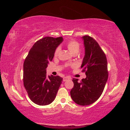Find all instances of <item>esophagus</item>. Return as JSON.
<instances>
[{"label": "esophagus", "mask_w": 130, "mask_h": 130, "mask_svg": "<svg viewBox=\"0 0 130 130\" xmlns=\"http://www.w3.org/2000/svg\"><path fill=\"white\" fill-rule=\"evenodd\" d=\"M71 79V78L69 76H66V77H63V82H65V81H67L68 80H70Z\"/></svg>", "instance_id": "1"}]
</instances>
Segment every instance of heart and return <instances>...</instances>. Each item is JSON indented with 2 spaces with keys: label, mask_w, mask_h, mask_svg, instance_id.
<instances>
[{
  "label": "heart",
  "mask_w": 130,
  "mask_h": 130,
  "mask_svg": "<svg viewBox=\"0 0 130 130\" xmlns=\"http://www.w3.org/2000/svg\"><path fill=\"white\" fill-rule=\"evenodd\" d=\"M67 46L69 50V51L73 54L78 53L80 49L79 43L77 42V41L73 40L69 41L67 43ZM60 47H57L56 49L55 50V54H54L55 56H57V55L59 54L60 52Z\"/></svg>",
  "instance_id": "1"
}]
</instances>
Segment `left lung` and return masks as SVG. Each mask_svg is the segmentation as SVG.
Listing matches in <instances>:
<instances>
[{
  "instance_id": "obj_1",
  "label": "left lung",
  "mask_w": 130,
  "mask_h": 130,
  "mask_svg": "<svg viewBox=\"0 0 130 130\" xmlns=\"http://www.w3.org/2000/svg\"><path fill=\"white\" fill-rule=\"evenodd\" d=\"M85 55L81 68L86 78L79 82L73 79L74 87L70 91L74 102L80 106H88L95 102L103 93L108 73L106 55L96 41L89 36L82 37Z\"/></svg>"
}]
</instances>
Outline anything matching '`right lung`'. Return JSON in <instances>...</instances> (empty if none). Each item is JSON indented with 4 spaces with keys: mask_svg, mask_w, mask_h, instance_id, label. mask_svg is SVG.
Masks as SVG:
<instances>
[{
    "mask_svg": "<svg viewBox=\"0 0 130 130\" xmlns=\"http://www.w3.org/2000/svg\"><path fill=\"white\" fill-rule=\"evenodd\" d=\"M62 41V37L41 38L33 45L24 60V86L29 98L35 104L46 106L56 97L63 79L59 76H47L46 68Z\"/></svg>",
    "mask_w": 130,
    "mask_h": 130,
    "instance_id": "1",
    "label": "right lung"
}]
</instances>
